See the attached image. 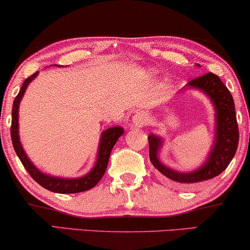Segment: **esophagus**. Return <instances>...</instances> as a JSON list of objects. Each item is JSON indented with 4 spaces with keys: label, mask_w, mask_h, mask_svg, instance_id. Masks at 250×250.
<instances>
[{
    "label": "esophagus",
    "mask_w": 250,
    "mask_h": 250,
    "mask_svg": "<svg viewBox=\"0 0 250 250\" xmlns=\"http://www.w3.org/2000/svg\"><path fill=\"white\" fill-rule=\"evenodd\" d=\"M146 124V117L143 115H135L134 118H133V125L135 126V127H141Z\"/></svg>",
    "instance_id": "34e87169"
}]
</instances>
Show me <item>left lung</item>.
<instances>
[{"mask_svg":"<svg viewBox=\"0 0 250 250\" xmlns=\"http://www.w3.org/2000/svg\"><path fill=\"white\" fill-rule=\"evenodd\" d=\"M187 86L203 90L211 99L216 109V141L214 143L213 151L210 152L207 163L192 173H179L167 168L157 158V152L162 146V140L153 134L148 136L150 162L163 175L183 186L203 182L220 175L234 157L239 142L234 101L230 91L223 84L221 78L213 73H207L191 80Z\"/></svg>","mask_w":250,"mask_h":250,"instance_id":"obj_1","label":"left lung"}]
</instances>
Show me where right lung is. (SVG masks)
I'll list each match as a JSON object with an SVG mask.
<instances>
[{
    "label": "right lung",
    "mask_w": 250,
    "mask_h": 250,
    "mask_svg": "<svg viewBox=\"0 0 250 250\" xmlns=\"http://www.w3.org/2000/svg\"><path fill=\"white\" fill-rule=\"evenodd\" d=\"M37 73H39V71H36V73H34L32 75V76L26 78L21 88H20L18 95H17L15 98V101H13L11 140H12V145H13V148H15L17 156L19 157L20 162H21L23 167L27 169V172L29 173V175L32 176L33 179L40 184V186L45 188L46 190H50L52 191V192H58V193H77V192H83V191L90 190L93 187L97 186L99 181H100L102 179V176L104 175L111 150L114 148L115 143L117 142V140L122 136L124 129L119 127V126H116V127L105 129V131L102 133L100 146H99L97 164H95L94 168L92 169L87 175L80 177V179H59V177L49 176V175H45V174L42 172H40V170L29 162L28 157L26 156L21 145H20L19 135H18L19 102L21 100L23 93H25L27 85H28L30 82L36 77Z\"/></svg>",
    "instance_id": "1"
}]
</instances>
